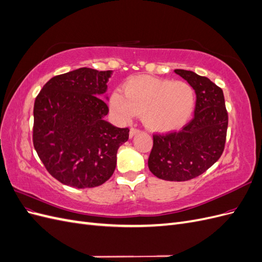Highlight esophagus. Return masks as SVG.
Returning <instances> with one entry per match:
<instances>
[{"mask_svg": "<svg viewBox=\"0 0 262 262\" xmlns=\"http://www.w3.org/2000/svg\"><path fill=\"white\" fill-rule=\"evenodd\" d=\"M139 133V130H137V129H134V128H131L130 129V132H129V137H130V139H132L134 136H136V134H138Z\"/></svg>", "mask_w": 262, "mask_h": 262, "instance_id": "34e87169", "label": "esophagus"}]
</instances>
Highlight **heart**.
Segmentation results:
<instances>
[{
  "label": "heart",
  "instance_id": "b5f03b06",
  "mask_svg": "<svg viewBox=\"0 0 262 262\" xmlns=\"http://www.w3.org/2000/svg\"><path fill=\"white\" fill-rule=\"evenodd\" d=\"M123 93L124 96L116 91L110 96V109L116 120L128 122L141 114L145 128L157 133L180 129L191 117L195 104L190 84L149 75L129 78L123 85Z\"/></svg>",
  "mask_w": 262,
  "mask_h": 262
}]
</instances>
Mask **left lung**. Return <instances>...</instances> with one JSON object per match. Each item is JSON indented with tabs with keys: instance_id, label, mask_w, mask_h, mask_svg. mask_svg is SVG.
Instances as JSON below:
<instances>
[{
	"instance_id": "obj_1",
	"label": "left lung",
	"mask_w": 262,
	"mask_h": 262,
	"mask_svg": "<svg viewBox=\"0 0 262 262\" xmlns=\"http://www.w3.org/2000/svg\"><path fill=\"white\" fill-rule=\"evenodd\" d=\"M194 90V117L179 132L153 137L148 168L157 178L186 181L200 176L224 150L228 116L224 94L208 77L175 70Z\"/></svg>"
}]
</instances>
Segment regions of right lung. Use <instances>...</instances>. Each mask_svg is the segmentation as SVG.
<instances>
[{"label":"right lung","instance_id":"obj_1","mask_svg":"<svg viewBox=\"0 0 262 262\" xmlns=\"http://www.w3.org/2000/svg\"><path fill=\"white\" fill-rule=\"evenodd\" d=\"M113 71L81 68L52 77L34 106L33 141L51 176L77 189L106 182L116 168L117 152L129 129L105 120L109 109L101 99Z\"/></svg>","mask_w":262,"mask_h":262}]
</instances>
